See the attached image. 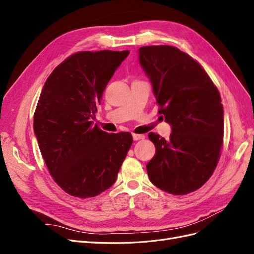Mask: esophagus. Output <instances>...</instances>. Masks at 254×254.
<instances>
[{
	"label": "esophagus",
	"instance_id": "obj_1",
	"mask_svg": "<svg viewBox=\"0 0 254 254\" xmlns=\"http://www.w3.org/2000/svg\"><path fill=\"white\" fill-rule=\"evenodd\" d=\"M132 137H133L134 141H139V140H143L145 136L143 134H135V133H133Z\"/></svg>",
	"mask_w": 254,
	"mask_h": 254
}]
</instances>
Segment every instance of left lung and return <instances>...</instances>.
<instances>
[{
  "label": "left lung",
  "instance_id": "obj_1",
  "mask_svg": "<svg viewBox=\"0 0 254 254\" xmlns=\"http://www.w3.org/2000/svg\"><path fill=\"white\" fill-rule=\"evenodd\" d=\"M159 113L172 126L170 139L149 132L156 155L149 180L173 195H186L210 179L224 143V107L215 84L195 59L171 45L139 49Z\"/></svg>",
  "mask_w": 254,
  "mask_h": 254
}]
</instances>
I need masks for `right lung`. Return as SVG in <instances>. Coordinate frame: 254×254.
I'll return each instance as SVG.
<instances>
[{"label":"right lung","mask_w":254,"mask_h":254,"mask_svg":"<svg viewBox=\"0 0 254 254\" xmlns=\"http://www.w3.org/2000/svg\"><path fill=\"white\" fill-rule=\"evenodd\" d=\"M129 51L78 52L45 81L34 115V131L51 176L65 193L95 197L108 190L132 144L129 132L93 126L97 105Z\"/></svg>","instance_id":"right-lung-1"}]
</instances>
